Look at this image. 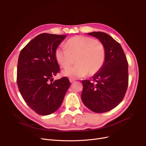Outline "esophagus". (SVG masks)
Masks as SVG:
<instances>
[{
	"label": "esophagus",
	"instance_id": "esophagus-1",
	"mask_svg": "<svg viewBox=\"0 0 146 146\" xmlns=\"http://www.w3.org/2000/svg\"><path fill=\"white\" fill-rule=\"evenodd\" d=\"M69 81H70L71 83H73V82H74L75 81V80L72 79V78H70V79H69Z\"/></svg>",
	"mask_w": 146,
	"mask_h": 146
}]
</instances>
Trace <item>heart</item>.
I'll use <instances>...</instances> for the list:
<instances>
[{
  "instance_id": "b5f03b06",
  "label": "heart",
  "mask_w": 146,
  "mask_h": 146,
  "mask_svg": "<svg viewBox=\"0 0 146 146\" xmlns=\"http://www.w3.org/2000/svg\"><path fill=\"white\" fill-rule=\"evenodd\" d=\"M66 47H58L55 56L63 68L72 64L74 59L78 64L65 68L62 74L66 77L78 78L98 72L105 63L106 49L99 40L84 36H77L69 39Z\"/></svg>"
}]
</instances>
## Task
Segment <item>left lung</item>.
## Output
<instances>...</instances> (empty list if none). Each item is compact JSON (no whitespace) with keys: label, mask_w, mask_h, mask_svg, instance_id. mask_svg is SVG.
<instances>
[{"label":"left lung","mask_w":146,"mask_h":146,"mask_svg":"<svg viewBox=\"0 0 146 146\" xmlns=\"http://www.w3.org/2000/svg\"><path fill=\"white\" fill-rule=\"evenodd\" d=\"M88 34L103 43L106 59L100 70L93 76V82L82 81L81 100L93 112L103 113L113 109L123 100L128 84V64L121 46L112 37L100 31Z\"/></svg>","instance_id":"8db88e82"}]
</instances>
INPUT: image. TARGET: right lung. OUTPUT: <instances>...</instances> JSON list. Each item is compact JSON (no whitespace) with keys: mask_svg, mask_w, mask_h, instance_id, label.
I'll use <instances>...</instances> for the list:
<instances>
[{"mask_svg":"<svg viewBox=\"0 0 146 146\" xmlns=\"http://www.w3.org/2000/svg\"><path fill=\"white\" fill-rule=\"evenodd\" d=\"M66 36L40 34L19 55L17 84L20 93L29 106L41 115L58 109L71 85L66 77L52 82L60 71L55 51Z\"/></svg>","mask_w":146,"mask_h":146,"instance_id":"add662e5","label":"right lung"}]
</instances>
